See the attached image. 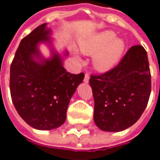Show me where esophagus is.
Returning <instances> with one entry per match:
<instances>
[{
    "instance_id": "esophagus-1",
    "label": "esophagus",
    "mask_w": 160,
    "mask_h": 160,
    "mask_svg": "<svg viewBox=\"0 0 160 160\" xmlns=\"http://www.w3.org/2000/svg\"><path fill=\"white\" fill-rule=\"evenodd\" d=\"M89 78H90L89 74H88L87 73H86V74H85V78H84V82H85V83H88V81H89Z\"/></svg>"
}]
</instances>
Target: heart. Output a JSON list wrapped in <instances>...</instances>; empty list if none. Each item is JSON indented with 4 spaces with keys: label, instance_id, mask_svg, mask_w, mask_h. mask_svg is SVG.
Segmentation results:
<instances>
[{
    "label": "heart",
    "instance_id": "heart-1",
    "mask_svg": "<svg viewBox=\"0 0 160 160\" xmlns=\"http://www.w3.org/2000/svg\"><path fill=\"white\" fill-rule=\"evenodd\" d=\"M80 50L86 55H94L93 65L99 71H107L118 63L125 49V43L115 38L112 32L95 34L80 42Z\"/></svg>",
    "mask_w": 160,
    "mask_h": 160
}]
</instances>
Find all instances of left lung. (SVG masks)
Masks as SVG:
<instances>
[{
    "instance_id": "1",
    "label": "left lung",
    "mask_w": 160,
    "mask_h": 160,
    "mask_svg": "<svg viewBox=\"0 0 160 160\" xmlns=\"http://www.w3.org/2000/svg\"><path fill=\"white\" fill-rule=\"evenodd\" d=\"M94 122L100 129L118 132L135 123L148 105L151 73L148 54L132 46L119 63L103 73L91 74Z\"/></svg>"
}]
</instances>
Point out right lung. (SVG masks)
I'll list each match as a JSON object with an SVG mask.
<instances>
[{"label":"right lung","instance_id":"obj_1","mask_svg":"<svg viewBox=\"0 0 160 160\" xmlns=\"http://www.w3.org/2000/svg\"><path fill=\"white\" fill-rule=\"evenodd\" d=\"M46 24L38 26L19 43L10 67V92L16 111L30 126L50 130L64 123L71 97L85 74H73L62 67V58L36 62L38 43L49 41ZM42 62V60H41Z\"/></svg>","mask_w":160,"mask_h":160}]
</instances>
